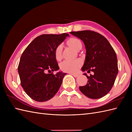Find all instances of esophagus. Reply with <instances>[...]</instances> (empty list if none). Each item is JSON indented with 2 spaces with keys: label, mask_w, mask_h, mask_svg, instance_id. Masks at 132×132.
<instances>
[{
  "label": "esophagus",
  "mask_w": 132,
  "mask_h": 132,
  "mask_svg": "<svg viewBox=\"0 0 132 132\" xmlns=\"http://www.w3.org/2000/svg\"><path fill=\"white\" fill-rule=\"evenodd\" d=\"M71 75L73 76V77H75V78H77L78 76H79L78 74H76V73H72Z\"/></svg>",
  "instance_id": "obj_1"
}]
</instances>
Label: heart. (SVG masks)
<instances>
[{
    "label": "heart",
    "instance_id": "1",
    "mask_svg": "<svg viewBox=\"0 0 132 132\" xmlns=\"http://www.w3.org/2000/svg\"><path fill=\"white\" fill-rule=\"evenodd\" d=\"M69 45L74 50L77 51L80 46L81 45V42L80 40L71 38L69 39L67 42ZM62 45H59L54 51L55 58L57 60H60L62 58ZM81 61L80 60H75L73 61L65 60L61 63L60 67L62 71L67 72H75L78 71L81 66Z\"/></svg>",
    "mask_w": 132,
    "mask_h": 132
}]
</instances>
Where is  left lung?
<instances>
[{
    "label": "left lung",
    "instance_id": "1",
    "mask_svg": "<svg viewBox=\"0 0 132 132\" xmlns=\"http://www.w3.org/2000/svg\"><path fill=\"white\" fill-rule=\"evenodd\" d=\"M70 34L83 41L86 48V56L82 71L93 72L88 82L79 89L85 96L98 99L111 90L118 73L117 56L107 39L100 34L91 30L72 31Z\"/></svg>",
    "mask_w": 132,
    "mask_h": 132
}]
</instances>
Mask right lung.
<instances>
[{"label": "right lung", "mask_w": 132, "mask_h": 132, "mask_svg": "<svg viewBox=\"0 0 132 132\" xmlns=\"http://www.w3.org/2000/svg\"><path fill=\"white\" fill-rule=\"evenodd\" d=\"M68 36L66 33L38 36L21 55L18 66L21 85L32 100L37 102L47 101L59 90L66 73L60 72L54 75L53 72H46L59 69L54 51Z\"/></svg>", "instance_id": "right-lung-1"}]
</instances>
